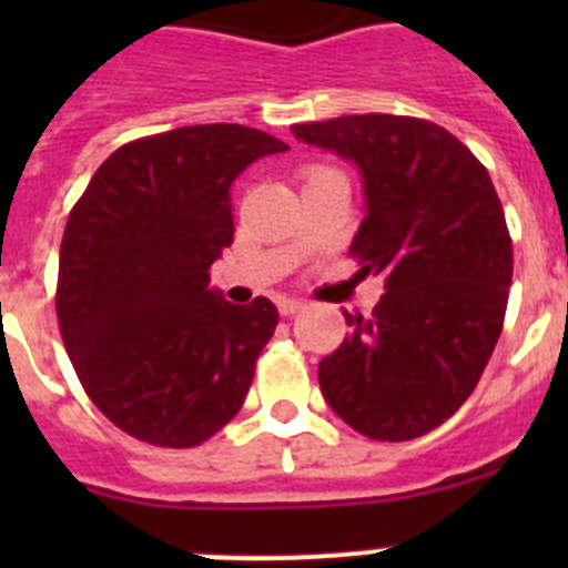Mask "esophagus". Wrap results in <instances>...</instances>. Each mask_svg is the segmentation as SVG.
I'll use <instances>...</instances> for the list:
<instances>
[{"label":"esophagus","mask_w":568,"mask_h":568,"mask_svg":"<svg viewBox=\"0 0 568 568\" xmlns=\"http://www.w3.org/2000/svg\"><path fill=\"white\" fill-rule=\"evenodd\" d=\"M301 310H304V301H298V298H284V301H278V313L284 315V318H290V315L301 313Z\"/></svg>","instance_id":"obj_1"}]
</instances>
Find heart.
Instances as JSON below:
<instances>
[{"instance_id": "obj_1", "label": "heart", "mask_w": 568, "mask_h": 568, "mask_svg": "<svg viewBox=\"0 0 568 568\" xmlns=\"http://www.w3.org/2000/svg\"><path fill=\"white\" fill-rule=\"evenodd\" d=\"M315 173H329V170H313V175H315Z\"/></svg>"}]
</instances>
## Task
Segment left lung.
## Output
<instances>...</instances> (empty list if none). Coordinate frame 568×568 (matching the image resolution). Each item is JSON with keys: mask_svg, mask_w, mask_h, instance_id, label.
I'll use <instances>...</instances> for the list:
<instances>
[{"mask_svg": "<svg viewBox=\"0 0 568 568\" xmlns=\"http://www.w3.org/2000/svg\"><path fill=\"white\" fill-rule=\"evenodd\" d=\"M298 142L355 164L364 222L353 253L384 278L369 318L318 364L341 420L375 440H409L453 418L500 338L511 239L484 164L449 130L366 113L293 124Z\"/></svg>", "mask_w": 568, "mask_h": 568, "instance_id": "obj_1", "label": "left lung"}]
</instances>
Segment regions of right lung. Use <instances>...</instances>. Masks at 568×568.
I'll return each instance as SVG.
<instances>
[{
	"mask_svg": "<svg viewBox=\"0 0 568 568\" xmlns=\"http://www.w3.org/2000/svg\"><path fill=\"white\" fill-rule=\"evenodd\" d=\"M284 150L241 124L175 128L110 153L70 210L59 329L84 393L133 438L199 446L247 398L278 310L224 301L210 264L233 244V182Z\"/></svg>",
	"mask_w": 568,
	"mask_h": 568,
	"instance_id": "1",
	"label": "right lung"
}]
</instances>
